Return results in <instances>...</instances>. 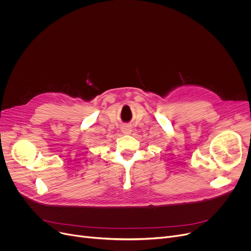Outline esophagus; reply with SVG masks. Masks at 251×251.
<instances>
[{"label": "esophagus", "mask_w": 251, "mask_h": 251, "mask_svg": "<svg viewBox=\"0 0 251 251\" xmlns=\"http://www.w3.org/2000/svg\"><path fill=\"white\" fill-rule=\"evenodd\" d=\"M122 131H123L124 133H126V134L130 133V132H131V127H130L129 126H124L122 127Z\"/></svg>", "instance_id": "34e87169"}]
</instances>
